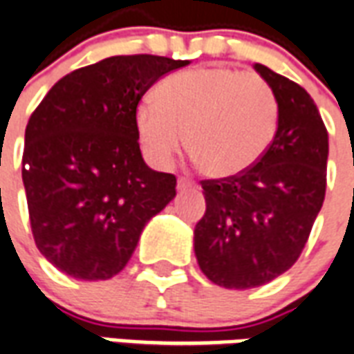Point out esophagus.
Segmentation results:
<instances>
[{
    "label": "esophagus",
    "instance_id": "34e87169",
    "mask_svg": "<svg viewBox=\"0 0 354 354\" xmlns=\"http://www.w3.org/2000/svg\"><path fill=\"white\" fill-rule=\"evenodd\" d=\"M192 187H194V183H192V180L183 179V177L177 180V188H179V190H185V188H192Z\"/></svg>",
    "mask_w": 354,
    "mask_h": 354
}]
</instances>
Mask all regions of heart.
Returning a JSON list of instances; mask_svg holds the SVG:
<instances>
[{
	"instance_id": "1",
	"label": "heart",
	"mask_w": 354,
	"mask_h": 354,
	"mask_svg": "<svg viewBox=\"0 0 354 354\" xmlns=\"http://www.w3.org/2000/svg\"><path fill=\"white\" fill-rule=\"evenodd\" d=\"M136 111L139 143L152 166L167 167L185 145L198 169L228 179L252 167L277 130L270 84L230 68L190 69L154 90Z\"/></svg>"
}]
</instances>
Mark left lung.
<instances>
[{
	"instance_id": "obj_1",
	"label": "left lung",
	"mask_w": 354,
	"mask_h": 354,
	"mask_svg": "<svg viewBox=\"0 0 354 354\" xmlns=\"http://www.w3.org/2000/svg\"><path fill=\"white\" fill-rule=\"evenodd\" d=\"M254 71L275 95L277 131L247 171L203 180L205 215L194 228L203 275L236 290L266 285L292 268L326 192L328 131L313 97L262 64Z\"/></svg>"
}]
</instances>
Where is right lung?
I'll use <instances>...</instances> for the list:
<instances>
[{
	"label": "right lung",
	"instance_id": "add662e5",
	"mask_svg": "<svg viewBox=\"0 0 354 354\" xmlns=\"http://www.w3.org/2000/svg\"><path fill=\"white\" fill-rule=\"evenodd\" d=\"M188 60L136 54L77 69L48 90L26 126L22 180L33 239L54 268L82 281L122 272L177 179L147 166L138 103Z\"/></svg>",
	"mask_w": 354,
	"mask_h": 354
}]
</instances>
